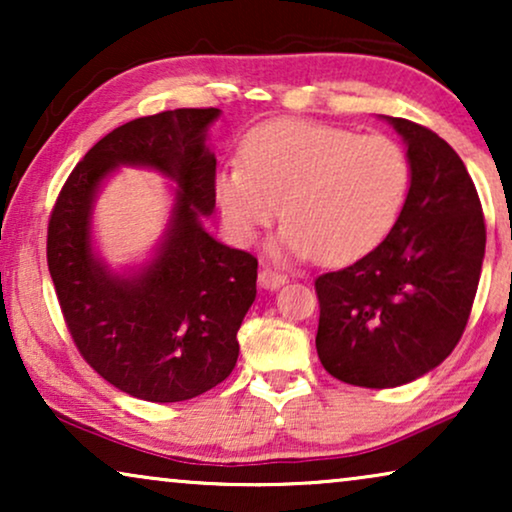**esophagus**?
Instances as JSON below:
<instances>
[{"label": "esophagus", "mask_w": 512, "mask_h": 512, "mask_svg": "<svg viewBox=\"0 0 512 512\" xmlns=\"http://www.w3.org/2000/svg\"><path fill=\"white\" fill-rule=\"evenodd\" d=\"M258 282H261L265 289H277V286H282L286 282V275L275 268H270V265H263L261 272H258Z\"/></svg>", "instance_id": "obj_1"}]
</instances>
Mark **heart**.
Segmentation results:
<instances>
[{
  "mask_svg": "<svg viewBox=\"0 0 512 512\" xmlns=\"http://www.w3.org/2000/svg\"><path fill=\"white\" fill-rule=\"evenodd\" d=\"M240 158L214 186L226 226L251 242L282 205L275 251L284 256L342 263L366 254L394 228L410 193V158L387 135L282 121L251 132Z\"/></svg>",
  "mask_w": 512,
  "mask_h": 512,
  "instance_id": "obj_1",
  "label": "heart"
}]
</instances>
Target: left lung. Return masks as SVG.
<instances>
[{"label":"left lung","instance_id":"left-lung-1","mask_svg":"<svg viewBox=\"0 0 512 512\" xmlns=\"http://www.w3.org/2000/svg\"><path fill=\"white\" fill-rule=\"evenodd\" d=\"M410 193L389 235L347 268L314 279L317 354L333 377L389 389L443 363L464 335L485 258V216L457 151L408 118Z\"/></svg>","mask_w":512,"mask_h":512}]
</instances>
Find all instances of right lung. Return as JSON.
<instances>
[{
	"label": "right lung",
	"instance_id": "1",
	"mask_svg": "<svg viewBox=\"0 0 512 512\" xmlns=\"http://www.w3.org/2000/svg\"><path fill=\"white\" fill-rule=\"evenodd\" d=\"M216 116L214 107L174 109L111 130L69 174L48 219V272L76 349L142 401H188L226 380L256 298V256L200 223L216 205V158L205 144ZM118 164L153 166L180 186L164 247L135 278L109 273L89 249L94 191Z\"/></svg>",
	"mask_w": 512,
	"mask_h": 512
}]
</instances>
